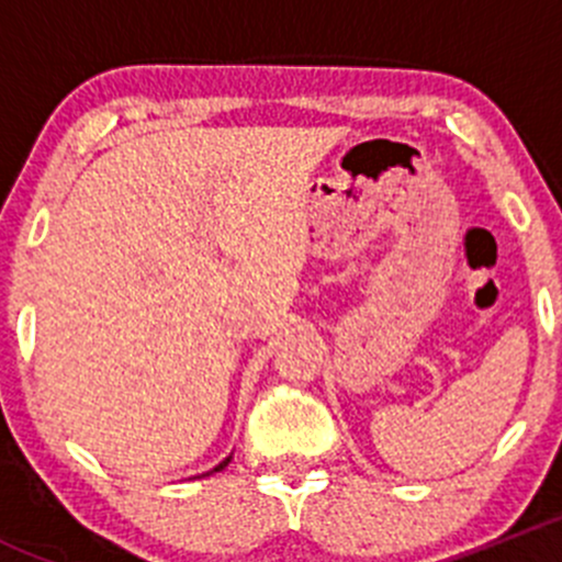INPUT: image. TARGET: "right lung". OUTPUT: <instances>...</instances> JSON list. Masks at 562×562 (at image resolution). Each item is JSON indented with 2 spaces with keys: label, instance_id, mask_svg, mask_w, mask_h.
Segmentation results:
<instances>
[{
  "label": "right lung",
  "instance_id": "add662e5",
  "mask_svg": "<svg viewBox=\"0 0 562 562\" xmlns=\"http://www.w3.org/2000/svg\"><path fill=\"white\" fill-rule=\"evenodd\" d=\"M228 462H231V457H228V459H223V462H220V464H217V468H214V470H223V468H225V464H228Z\"/></svg>",
  "mask_w": 562,
  "mask_h": 562
}]
</instances>
